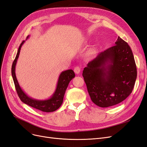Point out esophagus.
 <instances>
[{
  "label": "esophagus",
  "mask_w": 147,
  "mask_h": 147,
  "mask_svg": "<svg viewBox=\"0 0 147 147\" xmlns=\"http://www.w3.org/2000/svg\"><path fill=\"white\" fill-rule=\"evenodd\" d=\"M74 72L76 74H78L80 72V70H81V68L80 67L78 66H76L74 69Z\"/></svg>",
  "instance_id": "esophagus-1"
}]
</instances>
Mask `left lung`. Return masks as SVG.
<instances>
[{
    "label": "left lung",
    "instance_id": "8db88e82",
    "mask_svg": "<svg viewBox=\"0 0 147 147\" xmlns=\"http://www.w3.org/2000/svg\"><path fill=\"white\" fill-rule=\"evenodd\" d=\"M83 77L91 100L100 107L118 104L130 95L137 68L130 47L119 37L84 68Z\"/></svg>",
    "mask_w": 147,
    "mask_h": 147
}]
</instances>
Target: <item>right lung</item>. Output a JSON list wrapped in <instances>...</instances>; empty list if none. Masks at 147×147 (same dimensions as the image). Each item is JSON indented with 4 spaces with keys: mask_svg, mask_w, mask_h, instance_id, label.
Segmentation results:
<instances>
[{
    "mask_svg": "<svg viewBox=\"0 0 147 147\" xmlns=\"http://www.w3.org/2000/svg\"><path fill=\"white\" fill-rule=\"evenodd\" d=\"M29 36L27 37V38ZM24 42L25 41H23L20 45L16 57L14 61H13L11 67V75L13 82H14L15 83L17 94L22 102L34 109L41 110L44 112H54V111L58 109L62 104H63L65 90L68 86L69 82L71 81V80L75 77V73L71 69L67 70L61 72L59 75L58 82H57L55 92L50 99L44 100H39L30 98V97H29L22 90V89L19 85L18 82L15 74V66L17 59L20 55L21 48Z\"/></svg>",
    "mask_w": 147,
    "mask_h": 147,
    "instance_id": "right-lung-1",
    "label": "right lung"
}]
</instances>
